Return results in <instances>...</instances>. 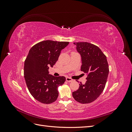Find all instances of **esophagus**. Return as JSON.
I'll use <instances>...</instances> for the list:
<instances>
[{"mask_svg":"<svg viewBox=\"0 0 132 132\" xmlns=\"http://www.w3.org/2000/svg\"><path fill=\"white\" fill-rule=\"evenodd\" d=\"M73 80L72 79H71L70 78H69V77L66 78V81H68V82H71Z\"/></svg>","mask_w":132,"mask_h":132,"instance_id":"34e87169","label":"esophagus"}]
</instances>
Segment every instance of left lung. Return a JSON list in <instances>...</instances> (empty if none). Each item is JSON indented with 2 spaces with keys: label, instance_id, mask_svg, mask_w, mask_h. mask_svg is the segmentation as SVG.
<instances>
[{
  "label": "left lung",
  "instance_id": "obj_1",
  "mask_svg": "<svg viewBox=\"0 0 132 132\" xmlns=\"http://www.w3.org/2000/svg\"><path fill=\"white\" fill-rule=\"evenodd\" d=\"M81 57V70L87 74L85 84H79V89L72 95L81 103L94 101L105 89L109 68L106 55L99 48L88 42H74Z\"/></svg>",
  "mask_w": 132,
  "mask_h": 132
}]
</instances>
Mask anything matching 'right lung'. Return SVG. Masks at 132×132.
I'll return each mask as SVG.
<instances>
[{
  "label": "right lung",
  "instance_id": "right-lung-1",
  "mask_svg": "<svg viewBox=\"0 0 132 132\" xmlns=\"http://www.w3.org/2000/svg\"><path fill=\"white\" fill-rule=\"evenodd\" d=\"M69 42L46 40L32 47L24 63V78L31 95L45 104L53 103L58 98L59 86L65 81L64 77L49 74V67L58 61L61 51Z\"/></svg>",
  "mask_w": 132,
  "mask_h": 132
}]
</instances>
